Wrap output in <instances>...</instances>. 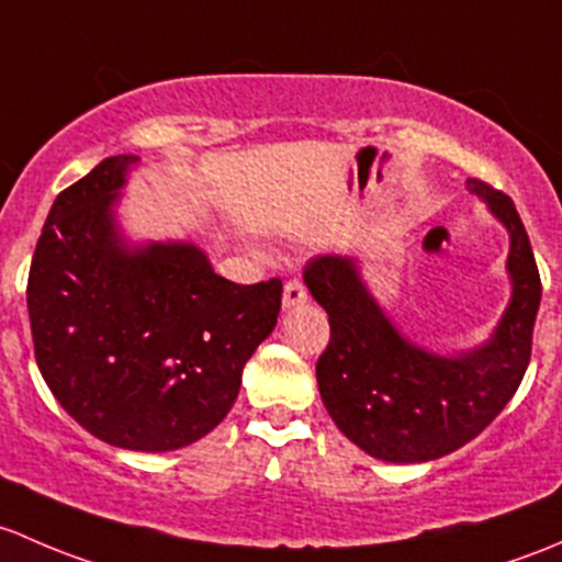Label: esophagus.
I'll use <instances>...</instances> for the list:
<instances>
[{
    "label": "esophagus",
    "instance_id": "obj_1",
    "mask_svg": "<svg viewBox=\"0 0 562 562\" xmlns=\"http://www.w3.org/2000/svg\"><path fill=\"white\" fill-rule=\"evenodd\" d=\"M305 300H308V292H305L303 283L286 281V286H283V311L297 308V305H303Z\"/></svg>",
    "mask_w": 562,
    "mask_h": 562
}]
</instances>
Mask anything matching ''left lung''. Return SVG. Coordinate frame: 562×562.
Segmentation results:
<instances>
[{"label":"left lung","instance_id":"obj_1","mask_svg":"<svg viewBox=\"0 0 562 562\" xmlns=\"http://www.w3.org/2000/svg\"><path fill=\"white\" fill-rule=\"evenodd\" d=\"M465 187L508 233L512 283L501 319L473 349L443 355L411 340L370 292L355 254H319L303 273L329 316V346L316 362L322 403L375 460L406 465L457 452L501 414L528 370L541 303L533 248L506 194L476 178Z\"/></svg>","mask_w":562,"mask_h":562}]
</instances>
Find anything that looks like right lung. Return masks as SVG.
I'll list each match as a JSON object with an SVG mask.
<instances>
[{
  "label": "right lung",
  "mask_w": 562,
  "mask_h": 562,
  "mask_svg": "<svg viewBox=\"0 0 562 562\" xmlns=\"http://www.w3.org/2000/svg\"><path fill=\"white\" fill-rule=\"evenodd\" d=\"M137 165L110 156L56 196L26 305L61 408L110 447L172 452L229 414L243 368L279 322L281 281L222 279L194 240H132L119 205Z\"/></svg>",
  "instance_id": "add662e5"
}]
</instances>
